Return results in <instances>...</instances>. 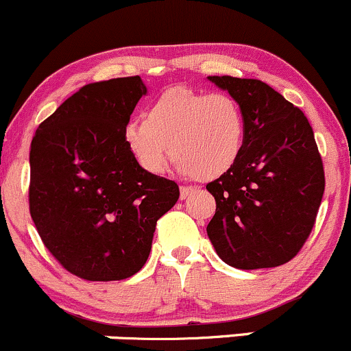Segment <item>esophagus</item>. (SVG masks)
Wrapping results in <instances>:
<instances>
[{
	"instance_id": "34e87169",
	"label": "esophagus",
	"mask_w": 351,
	"mask_h": 351,
	"mask_svg": "<svg viewBox=\"0 0 351 351\" xmlns=\"http://www.w3.org/2000/svg\"><path fill=\"white\" fill-rule=\"evenodd\" d=\"M196 191V188H193V186H182V190H180V198L182 199H186L188 196H191Z\"/></svg>"
}]
</instances>
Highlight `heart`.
I'll return each instance as SVG.
<instances>
[{
  "mask_svg": "<svg viewBox=\"0 0 351 351\" xmlns=\"http://www.w3.org/2000/svg\"><path fill=\"white\" fill-rule=\"evenodd\" d=\"M246 121L240 103L226 93L175 86L163 91L123 128L134 163L160 175L171 158L184 173L210 182L228 173L243 152Z\"/></svg>",
  "mask_w": 351,
  "mask_h": 351,
  "instance_id": "b5f03b06",
  "label": "heart"
}]
</instances>
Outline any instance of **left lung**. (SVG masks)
<instances>
[{
    "mask_svg": "<svg viewBox=\"0 0 351 351\" xmlns=\"http://www.w3.org/2000/svg\"><path fill=\"white\" fill-rule=\"evenodd\" d=\"M208 80L240 103L246 121L234 167L206 184L217 202L208 238L230 267H280L302 250L325 191L313 130L302 110L260 80Z\"/></svg>",
    "mask_w": 351,
    "mask_h": 351,
    "instance_id": "obj_1",
    "label": "left lung"
}]
</instances>
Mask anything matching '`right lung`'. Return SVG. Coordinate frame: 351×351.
Masks as SVG:
<instances>
[{"mask_svg": "<svg viewBox=\"0 0 351 351\" xmlns=\"http://www.w3.org/2000/svg\"><path fill=\"white\" fill-rule=\"evenodd\" d=\"M148 93L140 76L91 83L46 118L29 149V213L51 255L90 282L125 280L152 252L178 184L146 173L123 128Z\"/></svg>", "mask_w": 351, "mask_h": 351, "instance_id": "obj_1", "label": "right lung"}]
</instances>
